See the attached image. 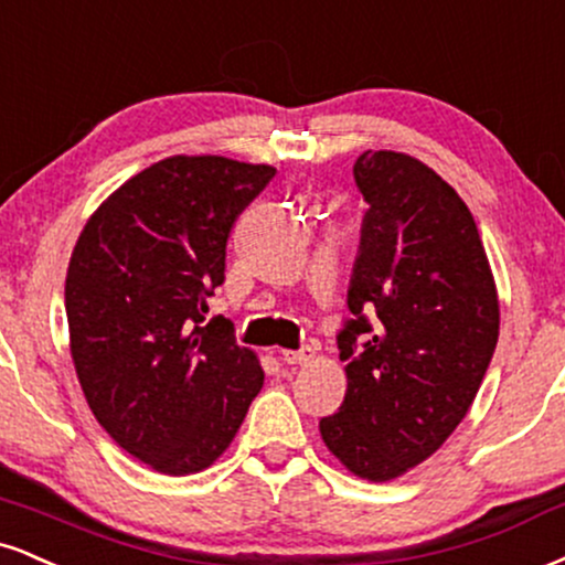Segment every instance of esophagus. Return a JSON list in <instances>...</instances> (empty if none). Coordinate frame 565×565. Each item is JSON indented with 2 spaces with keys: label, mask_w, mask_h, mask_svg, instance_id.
Listing matches in <instances>:
<instances>
[{
  "label": "esophagus",
  "mask_w": 565,
  "mask_h": 565,
  "mask_svg": "<svg viewBox=\"0 0 565 565\" xmlns=\"http://www.w3.org/2000/svg\"><path fill=\"white\" fill-rule=\"evenodd\" d=\"M278 358H281L284 363H289V365H305V363H310L312 358H316V350H312V348L281 350V352H278Z\"/></svg>",
  "instance_id": "1"
}]
</instances>
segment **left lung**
<instances>
[{
  "instance_id": "obj_1",
  "label": "left lung",
  "mask_w": 565,
  "mask_h": 565,
  "mask_svg": "<svg viewBox=\"0 0 565 565\" xmlns=\"http://www.w3.org/2000/svg\"><path fill=\"white\" fill-rule=\"evenodd\" d=\"M355 183L371 210L348 297L355 318L339 334L348 392L321 437L350 473L392 481L466 418L498 344L500 300L477 221L439 173L369 149Z\"/></svg>"
}]
</instances>
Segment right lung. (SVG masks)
<instances>
[{"label": "right lung", "mask_w": 565, "mask_h": 565, "mask_svg": "<svg viewBox=\"0 0 565 565\" xmlns=\"http://www.w3.org/2000/svg\"><path fill=\"white\" fill-rule=\"evenodd\" d=\"M274 175L263 162L173 154L120 183L73 247L78 384L102 429L158 473L213 466L263 390L257 352L234 342L231 321H202L234 221Z\"/></svg>", "instance_id": "right-lung-1"}]
</instances>
